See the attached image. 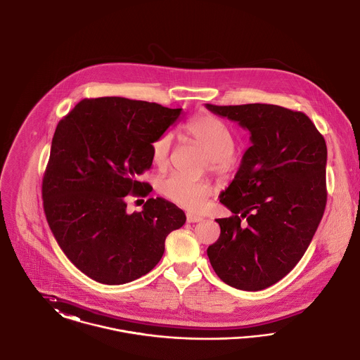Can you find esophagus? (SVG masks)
I'll use <instances>...</instances> for the list:
<instances>
[{
    "label": "esophagus",
    "instance_id": "esophagus-1",
    "mask_svg": "<svg viewBox=\"0 0 360 360\" xmlns=\"http://www.w3.org/2000/svg\"><path fill=\"white\" fill-rule=\"evenodd\" d=\"M202 221V218L200 217H195L193 214H186V221L188 223H197V221Z\"/></svg>",
    "mask_w": 360,
    "mask_h": 360
}]
</instances>
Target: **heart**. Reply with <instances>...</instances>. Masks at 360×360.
Returning <instances> with one entry per match:
<instances>
[{
  "label": "heart",
  "instance_id": "1",
  "mask_svg": "<svg viewBox=\"0 0 360 360\" xmlns=\"http://www.w3.org/2000/svg\"><path fill=\"white\" fill-rule=\"evenodd\" d=\"M185 133L208 156V168L217 174H226L236 165L234 136L230 127L211 113H201L185 124ZM172 146L169 133H163L152 143V162L159 168L168 163ZM160 193L171 202L189 211H200L212 188L205 181H192L181 175H171L159 184Z\"/></svg>",
  "mask_w": 360,
  "mask_h": 360
}]
</instances>
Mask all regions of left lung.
<instances>
[{
	"label": "left lung",
	"mask_w": 360,
	"mask_h": 360,
	"mask_svg": "<svg viewBox=\"0 0 360 360\" xmlns=\"http://www.w3.org/2000/svg\"><path fill=\"white\" fill-rule=\"evenodd\" d=\"M205 107L250 134L234 179L219 195L234 215L217 219L221 236L207 253L224 283L262 290L293 270L323 217L326 142L303 112L271 104Z\"/></svg>",
	"instance_id": "left-lung-1"
}]
</instances>
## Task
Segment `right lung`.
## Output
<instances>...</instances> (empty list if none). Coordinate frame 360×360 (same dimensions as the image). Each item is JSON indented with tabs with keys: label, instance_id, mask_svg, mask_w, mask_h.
<instances>
[{
	"label": "right lung",
	"instance_id": "obj_1",
	"mask_svg": "<svg viewBox=\"0 0 360 360\" xmlns=\"http://www.w3.org/2000/svg\"><path fill=\"white\" fill-rule=\"evenodd\" d=\"M182 108L123 97L82 100L63 117L42 181L46 221L65 256L87 277L122 285L148 274L165 253L167 236L186 221L162 197L141 212L126 195H148L139 176L152 166V143Z\"/></svg>",
	"mask_w": 360,
	"mask_h": 360
}]
</instances>
